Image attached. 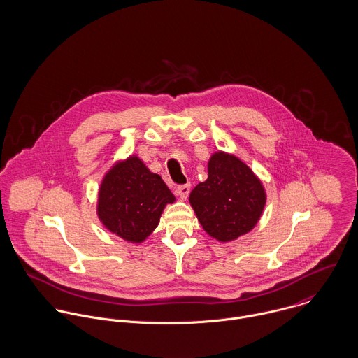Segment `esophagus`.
<instances>
[{
  "mask_svg": "<svg viewBox=\"0 0 358 358\" xmlns=\"http://www.w3.org/2000/svg\"><path fill=\"white\" fill-rule=\"evenodd\" d=\"M175 193H176L180 199H186V197L189 196V193H190V185H189V183H186V185H180V186H178V187H176V190H175Z\"/></svg>",
  "mask_w": 358,
  "mask_h": 358,
  "instance_id": "34e87169",
  "label": "esophagus"
}]
</instances>
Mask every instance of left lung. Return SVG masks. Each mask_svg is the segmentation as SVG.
I'll use <instances>...</instances> for the list:
<instances>
[{
	"mask_svg": "<svg viewBox=\"0 0 358 358\" xmlns=\"http://www.w3.org/2000/svg\"><path fill=\"white\" fill-rule=\"evenodd\" d=\"M264 203V189L250 166L220 152L208 162V179L190 193V204L203 229L223 243L254 229Z\"/></svg>",
	"mask_w": 358,
	"mask_h": 358,
	"instance_id": "1",
	"label": "left lung"
}]
</instances>
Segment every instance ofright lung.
Here are the masks:
<instances>
[{"mask_svg": "<svg viewBox=\"0 0 358 358\" xmlns=\"http://www.w3.org/2000/svg\"><path fill=\"white\" fill-rule=\"evenodd\" d=\"M173 194L159 175L138 157L114 165L103 179L98 215L103 224L121 238L142 243L159 222Z\"/></svg>", "mask_w": 358, "mask_h": 358, "instance_id": "right-lung-1", "label": "right lung"}]
</instances>
